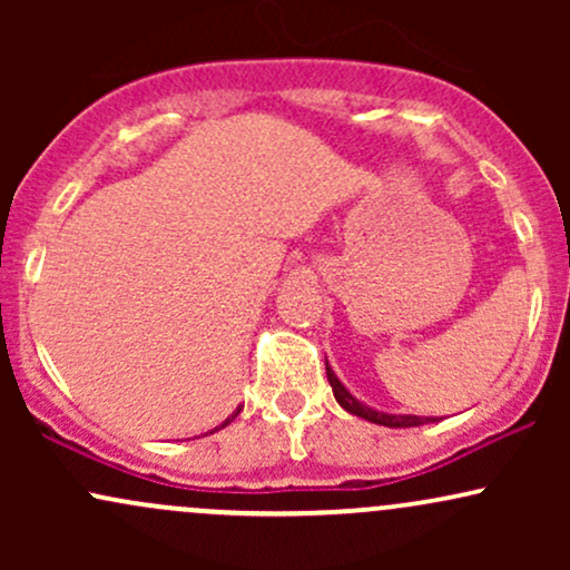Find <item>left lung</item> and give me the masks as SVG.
Returning <instances> with one entry per match:
<instances>
[{"instance_id": "obj_1", "label": "left lung", "mask_w": 570, "mask_h": 570, "mask_svg": "<svg viewBox=\"0 0 570 570\" xmlns=\"http://www.w3.org/2000/svg\"><path fill=\"white\" fill-rule=\"evenodd\" d=\"M324 364H326V381H330L332 391H335L337 404H340V407H343V410H348L351 415H358V417H364V421L381 423V426H391V429H410V426H423V423H434V417L389 415V412H377V410L367 407V404H362V402H358V399H353V396L348 394V391H345V385L337 381V375H335V372H332L330 362H326V358H324Z\"/></svg>"}]
</instances>
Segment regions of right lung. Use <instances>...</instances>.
Returning a JSON list of instances; mask_svg holds the SVG:
<instances>
[{
    "mask_svg": "<svg viewBox=\"0 0 570 570\" xmlns=\"http://www.w3.org/2000/svg\"><path fill=\"white\" fill-rule=\"evenodd\" d=\"M238 412H240V407H238V410H235V412H233V415H230V417H227V421H225V423H222V426H219V429H225V426H227V423H230V421H233V417H235V415H238ZM219 429H214V431H219ZM214 431H212V434H214Z\"/></svg>",
    "mask_w": 570,
    "mask_h": 570,
    "instance_id": "add662e5",
    "label": "right lung"
}]
</instances>
